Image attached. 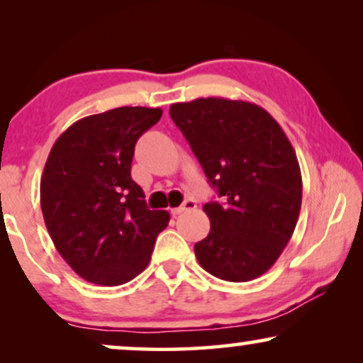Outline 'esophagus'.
Masks as SVG:
<instances>
[{
    "mask_svg": "<svg viewBox=\"0 0 363 363\" xmlns=\"http://www.w3.org/2000/svg\"><path fill=\"white\" fill-rule=\"evenodd\" d=\"M196 208V203L195 200H191V198H188V200L183 201V205H180L178 208H172V215H180V213H185V211H191Z\"/></svg>",
    "mask_w": 363,
    "mask_h": 363,
    "instance_id": "1",
    "label": "esophagus"
}]
</instances>
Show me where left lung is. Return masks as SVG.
Listing matches in <instances>:
<instances>
[{"instance_id": "left-lung-1", "label": "left lung", "mask_w": 363, "mask_h": 363, "mask_svg": "<svg viewBox=\"0 0 363 363\" xmlns=\"http://www.w3.org/2000/svg\"><path fill=\"white\" fill-rule=\"evenodd\" d=\"M221 203H205L211 230L195 245L203 269L230 282L256 279L294 233L302 201L299 162L279 123L256 104L221 97L172 104Z\"/></svg>"}]
</instances>
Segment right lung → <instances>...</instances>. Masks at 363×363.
Masks as SVG:
<instances>
[{"label":"right lung","instance_id":"right-lung-1","mask_svg":"<svg viewBox=\"0 0 363 363\" xmlns=\"http://www.w3.org/2000/svg\"><path fill=\"white\" fill-rule=\"evenodd\" d=\"M162 108L118 107L84 117L57 138L44 165L41 210L49 236L82 279L121 286L150 262L168 211L148 210L132 180L135 143Z\"/></svg>","mask_w":363,"mask_h":363}]
</instances>
